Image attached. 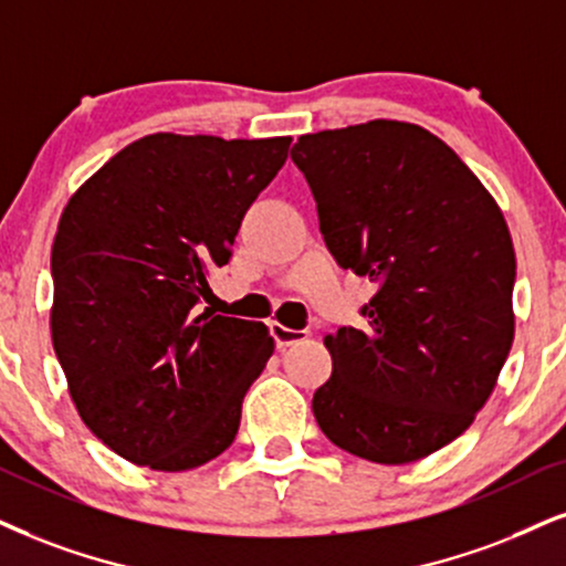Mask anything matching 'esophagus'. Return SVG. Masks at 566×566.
<instances>
[{"label":"esophagus","mask_w":566,"mask_h":566,"mask_svg":"<svg viewBox=\"0 0 566 566\" xmlns=\"http://www.w3.org/2000/svg\"><path fill=\"white\" fill-rule=\"evenodd\" d=\"M270 333H272V338H275V346L281 348V352L285 346H294V344H298V340L306 338V331H294V327H285L281 323H272Z\"/></svg>","instance_id":"esophagus-1"}]
</instances>
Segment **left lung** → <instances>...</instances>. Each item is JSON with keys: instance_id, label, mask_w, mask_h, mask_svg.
I'll list each match as a JSON object with an SVG mask.
<instances>
[{"instance_id": "left-lung-1", "label": "left lung", "mask_w": 566, "mask_h": 566, "mask_svg": "<svg viewBox=\"0 0 566 566\" xmlns=\"http://www.w3.org/2000/svg\"><path fill=\"white\" fill-rule=\"evenodd\" d=\"M291 159L327 251L375 283L367 325L325 338L333 375L315 390V420L367 462H417L470 428L512 348L517 260L504 214L420 125L310 134Z\"/></svg>"}]
</instances>
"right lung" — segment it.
I'll use <instances>...</instances> for the list:
<instances>
[{"label": "right lung", "mask_w": 566, "mask_h": 566, "mask_svg": "<svg viewBox=\"0 0 566 566\" xmlns=\"http://www.w3.org/2000/svg\"><path fill=\"white\" fill-rule=\"evenodd\" d=\"M291 138L155 134L94 172L52 247V344L81 420L117 457L193 470L233 443L268 325L199 312Z\"/></svg>", "instance_id": "right-lung-1"}]
</instances>
